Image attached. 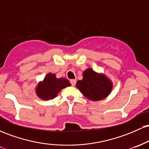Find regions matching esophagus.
I'll use <instances>...</instances> for the list:
<instances>
[{"label":"esophagus","mask_w":149,"mask_h":149,"mask_svg":"<svg viewBox=\"0 0 149 149\" xmlns=\"http://www.w3.org/2000/svg\"><path fill=\"white\" fill-rule=\"evenodd\" d=\"M70 82H71V85H72V86H75V85H76V79L71 80H70Z\"/></svg>","instance_id":"obj_1"}]
</instances>
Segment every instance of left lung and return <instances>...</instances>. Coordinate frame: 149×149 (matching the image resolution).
<instances>
[{
  "instance_id": "1",
  "label": "left lung",
  "mask_w": 149,
  "mask_h": 149,
  "mask_svg": "<svg viewBox=\"0 0 149 149\" xmlns=\"http://www.w3.org/2000/svg\"><path fill=\"white\" fill-rule=\"evenodd\" d=\"M76 88L88 100L100 101L110 95L113 85L104 73H97L88 68L83 71V79L77 81Z\"/></svg>"
}]
</instances>
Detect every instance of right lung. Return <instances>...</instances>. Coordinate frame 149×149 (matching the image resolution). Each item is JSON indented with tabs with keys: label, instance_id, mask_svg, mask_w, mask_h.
I'll use <instances>...</instances> for the list:
<instances>
[{
	"label": "right lung",
	"instance_id": "1",
	"mask_svg": "<svg viewBox=\"0 0 149 149\" xmlns=\"http://www.w3.org/2000/svg\"><path fill=\"white\" fill-rule=\"evenodd\" d=\"M66 78H57L54 73H48L42 81L38 82L36 87V94L42 100H52L57 96L62 89L71 86Z\"/></svg>",
	"mask_w": 149,
	"mask_h": 149
}]
</instances>
